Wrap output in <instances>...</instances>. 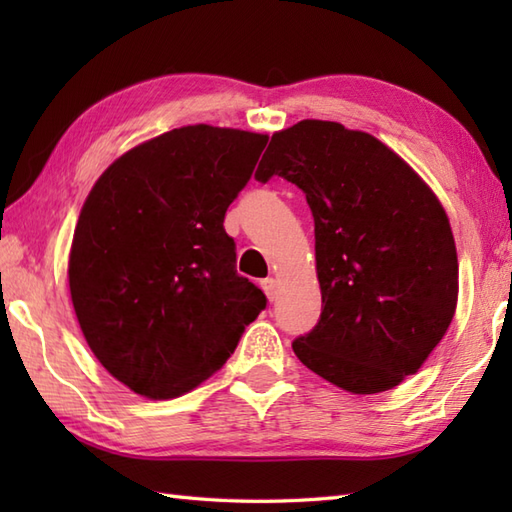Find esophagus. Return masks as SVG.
I'll return each instance as SVG.
<instances>
[{
    "instance_id": "obj_1",
    "label": "esophagus",
    "mask_w": 512,
    "mask_h": 512,
    "mask_svg": "<svg viewBox=\"0 0 512 512\" xmlns=\"http://www.w3.org/2000/svg\"><path fill=\"white\" fill-rule=\"evenodd\" d=\"M262 288H264V292H266L270 301L277 299V279H273V277L262 279Z\"/></svg>"
}]
</instances>
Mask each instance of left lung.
Here are the masks:
<instances>
[{"mask_svg": "<svg viewBox=\"0 0 512 512\" xmlns=\"http://www.w3.org/2000/svg\"><path fill=\"white\" fill-rule=\"evenodd\" d=\"M273 176L297 184L314 217L321 319L292 350L352 394L400 385L458 306V253L436 193L378 138L332 121L273 134L255 178Z\"/></svg>", "mask_w": 512, "mask_h": 512, "instance_id": "obj_1", "label": "left lung"}]
</instances>
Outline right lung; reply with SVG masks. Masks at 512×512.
Segmentation results:
<instances>
[{
    "instance_id": "right-lung-1",
    "label": "right lung",
    "mask_w": 512,
    "mask_h": 512,
    "mask_svg": "<svg viewBox=\"0 0 512 512\" xmlns=\"http://www.w3.org/2000/svg\"><path fill=\"white\" fill-rule=\"evenodd\" d=\"M268 136L189 125L105 169L74 228L68 279L90 350L140 396L187 394L235 352L266 295L237 275L224 215Z\"/></svg>"
}]
</instances>
